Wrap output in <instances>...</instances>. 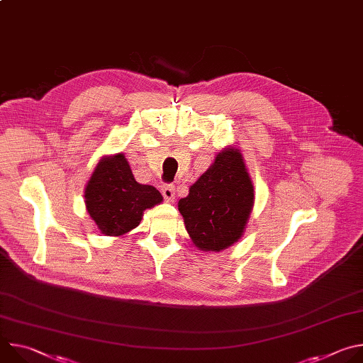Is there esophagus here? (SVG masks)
<instances>
[{
    "mask_svg": "<svg viewBox=\"0 0 363 363\" xmlns=\"http://www.w3.org/2000/svg\"><path fill=\"white\" fill-rule=\"evenodd\" d=\"M162 195L167 202L175 201V186L174 185H164L162 186Z\"/></svg>",
    "mask_w": 363,
    "mask_h": 363,
    "instance_id": "obj_1",
    "label": "esophagus"
}]
</instances>
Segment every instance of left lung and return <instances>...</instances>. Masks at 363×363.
Here are the masks:
<instances>
[{"label":"left lung","instance_id":"obj_1","mask_svg":"<svg viewBox=\"0 0 363 363\" xmlns=\"http://www.w3.org/2000/svg\"><path fill=\"white\" fill-rule=\"evenodd\" d=\"M254 206V185L242 153L235 146L217 153L211 167L178 201L194 245L205 252L223 251L244 234Z\"/></svg>","mask_w":363,"mask_h":363}]
</instances>
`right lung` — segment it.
I'll return each instance as SVG.
<instances>
[{
  "label": "right lung",
  "mask_w": 363,
  "mask_h": 363,
  "mask_svg": "<svg viewBox=\"0 0 363 363\" xmlns=\"http://www.w3.org/2000/svg\"><path fill=\"white\" fill-rule=\"evenodd\" d=\"M161 192L136 182L122 152L100 158L84 188V203L99 231L122 237L136 228L143 211L162 202Z\"/></svg>",
  "instance_id": "1"
}]
</instances>
